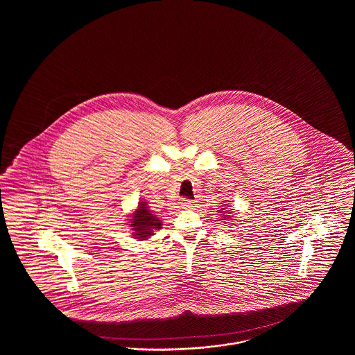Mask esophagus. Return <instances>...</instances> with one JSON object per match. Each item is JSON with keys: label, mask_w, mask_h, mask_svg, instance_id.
I'll return each mask as SVG.
<instances>
[{"label": "esophagus", "mask_w": 355, "mask_h": 355, "mask_svg": "<svg viewBox=\"0 0 355 355\" xmlns=\"http://www.w3.org/2000/svg\"><path fill=\"white\" fill-rule=\"evenodd\" d=\"M194 201H191V200H186V198H184L182 201H181V207L182 209H191V207H194Z\"/></svg>", "instance_id": "1"}]
</instances>
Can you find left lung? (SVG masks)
I'll use <instances>...</instances> for the list:
<instances>
[{
    "label": "left lung",
    "instance_id": "obj_1",
    "mask_svg": "<svg viewBox=\"0 0 355 355\" xmlns=\"http://www.w3.org/2000/svg\"><path fill=\"white\" fill-rule=\"evenodd\" d=\"M225 205H227V203H225ZM223 209H225V207H223ZM218 211H220V210H218ZM230 213H232L230 210H226L225 213H222V214H220V216H222V218H220V220H225V218H229V214H230Z\"/></svg>",
    "mask_w": 355,
    "mask_h": 355
}]
</instances>
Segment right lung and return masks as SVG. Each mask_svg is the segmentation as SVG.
<instances>
[{
  "mask_svg": "<svg viewBox=\"0 0 355 355\" xmlns=\"http://www.w3.org/2000/svg\"><path fill=\"white\" fill-rule=\"evenodd\" d=\"M162 222L153 214L152 210L146 206V202L138 203V209L135 210V214L132 216L130 226L133 227V234L135 238L145 241L149 236L154 234V230L161 229Z\"/></svg>",
  "mask_w": 355,
  "mask_h": 355,
  "instance_id": "right-lung-1",
  "label": "right lung"
}]
</instances>
